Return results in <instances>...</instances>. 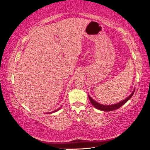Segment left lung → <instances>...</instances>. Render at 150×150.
Wrapping results in <instances>:
<instances>
[{
  "label": "left lung",
  "instance_id": "obj_1",
  "mask_svg": "<svg viewBox=\"0 0 150 150\" xmlns=\"http://www.w3.org/2000/svg\"><path fill=\"white\" fill-rule=\"evenodd\" d=\"M134 93V90L133 91V93L131 94L130 96H129L128 98L125 99V100H123L122 101H121L119 103L115 104H112V105H108V106L107 105L106 106L103 105V104H99L98 103H97V102L95 101L94 100H93V99L91 98L89 96H89V100H90L91 103V104L93 105V106H94L96 109H98V110H100L104 111H113V110H117V109H118L120 107H121L124 104H125L127 101H128L131 97H132Z\"/></svg>",
  "mask_w": 150,
  "mask_h": 150
}]
</instances>
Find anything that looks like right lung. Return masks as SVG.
Masks as SVG:
<instances>
[{
	"mask_svg": "<svg viewBox=\"0 0 150 150\" xmlns=\"http://www.w3.org/2000/svg\"><path fill=\"white\" fill-rule=\"evenodd\" d=\"M59 110V109H57V110H56V111H57V110ZM54 112V111H53ZM48 113H51V112H48Z\"/></svg>",
	"mask_w": 150,
	"mask_h": 150,
	"instance_id": "right-lung-1",
	"label": "right lung"
}]
</instances>
